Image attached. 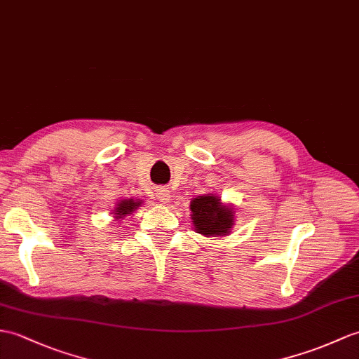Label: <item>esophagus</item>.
Here are the masks:
<instances>
[{
  "instance_id": "esophagus-1",
  "label": "esophagus",
  "mask_w": 359,
  "mask_h": 359,
  "mask_svg": "<svg viewBox=\"0 0 359 359\" xmlns=\"http://www.w3.org/2000/svg\"><path fill=\"white\" fill-rule=\"evenodd\" d=\"M156 196L159 197V200L161 202H163V203H168L170 200H171V196H170V191L166 189V188H159L156 191Z\"/></svg>"
}]
</instances>
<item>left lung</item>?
Here are the masks:
<instances>
[{
	"label": "left lung",
	"mask_w": 359,
	"mask_h": 359,
	"mask_svg": "<svg viewBox=\"0 0 359 359\" xmlns=\"http://www.w3.org/2000/svg\"><path fill=\"white\" fill-rule=\"evenodd\" d=\"M191 219L198 234L206 237L228 236L234 224V211L222 205L220 197L206 194L191 200Z\"/></svg>",
	"instance_id": "left-lung-1"
}]
</instances>
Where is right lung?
I'll return each instance as SVG.
<instances>
[{"label": "right lung", "instance_id": "add662e5", "mask_svg": "<svg viewBox=\"0 0 359 359\" xmlns=\"http://www.w3.org/2000/svg\"><path fill=\"white\" fill-rule=\"evenodd\" d=\"M140 203H142L140 200H133V198L121 200L118 206H116V210H114V219L119 220V219H123L125 215L133 214L140 206Z\"/></svg>", "mask_w": 359, "mask_h": 359}]
</instances>
